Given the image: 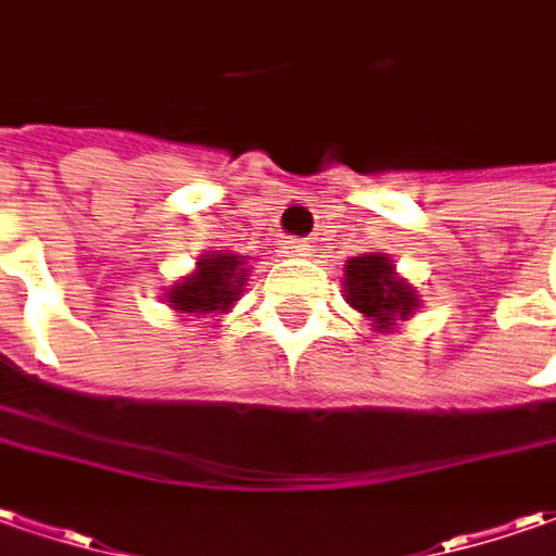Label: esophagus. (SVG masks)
Here are the masks:
<instances>
[{"mask_svg": "<svg viewBox=\"0 0 556 556\" xmlns=\"http://www.w3.org/2000/svg\"><path fill=\"white\" fill-rule=\"evenodd\" d=\"M282 252L292 255V258H307L309 243L307 240H282Z\"/></svg>", "mask_w": 556, "mask_h": 556, "instance_id": "esophagus-1", "label": "esophagus"}]
</instances>
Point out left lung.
Listing matches in <instances>:
<instances>
[{"mask_svg":"<svg viewBox=\"0 0 556 556\" xmlns=\"http://www.w3.org/2000/svg\"><path fill=\"white\" fill-rule=\"evenodd\" d=\"M343 298L377 334H392L399 323H407L420 307L417 289L399 277L387 252H365L343 264Z\"/></svg>","mask_w":556,"mask_h":556,"instance_id":"1","label":"left lung"}]
</instances>
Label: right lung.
<instances>
[{
    "label": "right lung",
    "instance_id": "obj_1",
    "mask_svg": "<svg viewBox=\"0 0 556 556\" xmlns=\"http://www.w3.org/2000/svg\"><path fill=\"white\" fill-rule=\"evenodd\" d=\"M249 270L247 255L230 249L200 255L188 277L164 289V301L179 316H222L247 292Z\"/></svg>",
    "mask_w": 556,
    "mask_h": 556
}]
</instances>
